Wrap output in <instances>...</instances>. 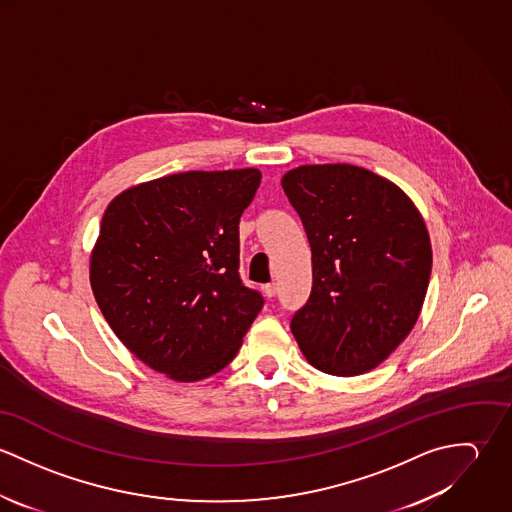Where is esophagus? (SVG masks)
<instances>
[{
	"instance_id": "1",
	"label": "esophagus",
	"mask_w": 512,
	"mask_h": 512,
	"mask_svg": "<svg viewBox=\"0 0 512 512\" xmlns=\"http://www.w3.org/2000/svg\"><path fill=\"white\" fill-rule=\"evenodd\" d=\"M262 290H264V295H266V297H274V295L278 293V288H276V284H266V286H264Z\"/></svg>"
}]
</instances>
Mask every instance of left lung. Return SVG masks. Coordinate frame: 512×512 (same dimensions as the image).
<instances>
[{"label":"left lung","mask_w":512,"mask_h":512,"mask_svg":"<svg viewBox=\"0 0 512 512\" xmlns=\"http://www.w3.org/2000/svg\"><path fill=\"white\" fill-rule=\"evenodd\" d=\"M282 187L303 222L313 268L293 337L309 365L365 374L420 317L432 274L428 226L396 183L359 165H299Z\"/></svg>","instance_id":"8db88e82"}]
</instances>
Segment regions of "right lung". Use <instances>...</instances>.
Returning a JSON list of instances; mask_svg holds the SVG:
<instances>
[{
  "mask_svg": "<svg viewBox=\"0 0 512 512\" xmlns=\"http://www.w3.org/2000/svg\"><path fill=\"white\" fill-rule=\"evenodd\" d=\"M256 167L187 171L122 191L90 252V286L116 337L177 382L228 365L264 299L238 276V222Z\"/></svg>",
  "mask_w": 512,
  "mask_h": 512,
  "instance_id": "right-lung-1",
  "label": "right lung"
}]
</instances>
